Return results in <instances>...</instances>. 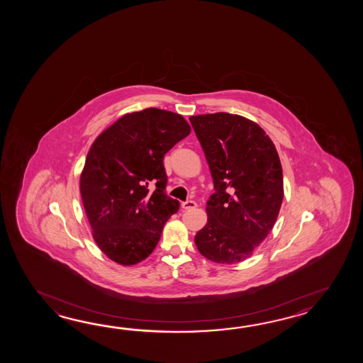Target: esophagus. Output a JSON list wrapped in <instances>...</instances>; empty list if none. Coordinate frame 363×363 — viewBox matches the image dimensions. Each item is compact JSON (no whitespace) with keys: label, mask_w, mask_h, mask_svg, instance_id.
I'll use <instances>...</instances> for the list:
<instances>
[{"label":"esophagus","mask_w":363,"mask_h":363,"mask_svg":"<svg viewBox=\"0 0 363 363\" xmlns=\"http://www.w3.org/2000/svg\"><path fill=\"white\" fill-rule=\"evenodd\" d=\"M182 206H183V208H185V210H191V208H197V202L193 200L185 201V202H183Z\"/></svg>","instance_id":"obj_1"}]
</instances>
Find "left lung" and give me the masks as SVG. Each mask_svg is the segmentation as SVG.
I'll use <instances>...</instances> for the list:
<instances>
[{"label": "left lung", "instance_id": "8db88e82", "mask_svg": "<svg viewBox=\"0 0 363 363\" xmlns=\"http://www.w3.org/2000/svg\"><path fill=\"white\" fill-rule=\"evenodd\" d=\"M189 121L216 189L206 202L208 223L194 242L213 262H241L266 239L281 206L283 171L277 147L244 116L216 113Z\"/></svg>", "mask_w": 363, "mask_h": 363}]
</instances>
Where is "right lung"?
<instances>
[{
	"label": "right lung",
	"instance_id": "add662e5",
	"mask_svg": "<svg viewBox=\"0 0 363 363\" xmlns=\"http://www.w3.org/2000/svg\"><path fill=\"white\" fill-rule=\"evenodd\" d=\"M189 132L183 116L150 108L125 114L94 140L80 193L93 239L114 262L144 261L178 211L166 193L163 158Z\"/></svg>",
	"mask_w": 363,
	"mask_h": 363
}]
</instances>
